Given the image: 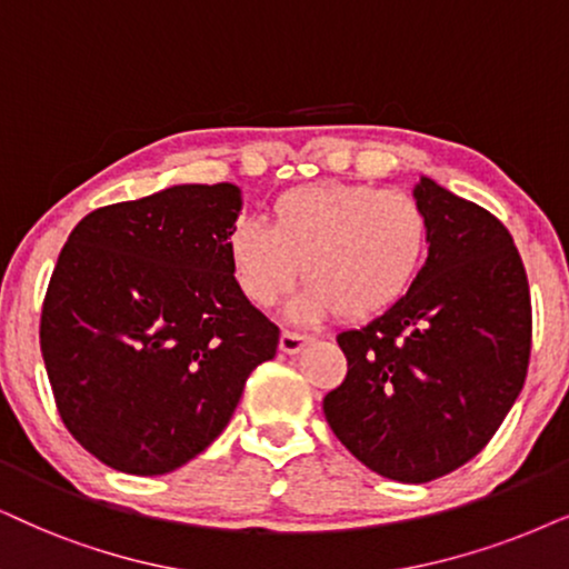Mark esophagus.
<instances>
[{
  "instance_id": "obj_1",
  "label": "esophagus",
  "mask_w": 569,
  "mask_h": 569,
  "mask_svg": "<svg viewBox=\"0 0 569 569\" xmlns=\"http://www.w3.org/2000/svg\"><path fill=\"white\" fill-rule=\"evenodd\" d=\"M307 341H309L307 333H297V330H283V333H280V351H286V355H297V351L305 349Z\"/></svg>"
}]
</instances>
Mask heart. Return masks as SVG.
Wrapping results in <instances>:
<instances>
[{"mask_svg": "<svg viewBox=\"0 0 569 569\" xmlns=\"http://www.w3.org/2000/svg\"><path fill=\"white\" fill-rule=\"evenodd\" d=\"M430 228L409 191L372 183H312L272 201L270 226L239 218L226 233L231 278L254 307H272L309 286L293 318L347 320L378 315L405 297L428 254Z\"/></svg>", "mask_w": 569, "mask_h": 569, "instance_id": "obj_1", "label": "heart"}]
</instances>
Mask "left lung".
<instances>
[{"label":"left lung","instance_id":"left-lung-1","mask_svg":"<svg viewBox=\"0 0 569 569\" xmlns=\"http://www.w3.org/2000/svg\"><path fill=\"white\" fill-rule=\"evenodd\" d=\"M428 262L388 312L336 336L347 378L322 399L338 441L378 476L428 483L470 462L522 391L528 276L499 218L430 178Z\"/></svg>","mask_w":569,"mask_h":569}]
</instances>
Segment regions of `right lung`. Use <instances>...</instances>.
<instances>
[{
    "label": "right lung",
    "mask_w": 569,
    "mask_h": 569,
    "mask_svg": "<svg viewBox=\"0 0 569 569\" xmlns=\"http://www.w3.org/2000/svg\"><path fill=\"white\" fill-rule=\"evenodd\" d=\"M233 183L99 207L68 236L41 307V355L68 433L99 462L164 476L231 420L280 330L236 289Z\"/></svg>",
    "instance_id": "add662e5"
}]
</instances>
